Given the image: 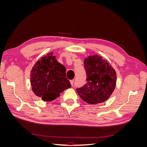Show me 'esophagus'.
<instances>
[{
    "label": "esophagus",
    "instance_id": "34e87169",
    "mask_svg": "<svg viewBox=\"0 0 147 147\" xmlns=\"http://www.w3.org/2000/svg\"><path fill=\"white\" fill-rule=\"evenodd\" d=\"M74 80H70V84H71V85L73 86V85H74Z\"/></svg>",
    "mask_w": 147,
    "mask_h": 147
}]
</instances>
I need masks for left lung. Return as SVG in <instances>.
Returning a JSON list of instances; mask_svg holds the SVG:
<instances>
[{
	"label": "left lung",
	"instance_id": "8db88e82",
	"mask_svg": "<svg viewBox=\"0 0 147 147\" xmlns=\"http://www.w3.org/2000/svg\"><path fill=\"white\" fill-rule=\"evenodd\" d=\"M87 83L77 88L81 98L90 104L104 102L112 95L117 82V74L113 67L100 56H89L84 61Z\"/></svg>",
	"mask_w": 147,
	"mask_h": 147
}]
</instances>
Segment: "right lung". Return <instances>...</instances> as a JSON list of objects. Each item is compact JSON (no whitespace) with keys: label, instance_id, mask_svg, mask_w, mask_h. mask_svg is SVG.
I'll use <instances>...</instances> for the list:
<instances>
[{"label":"right lung","instance_id":"1","mask_svg":"<svg viewBox=\"0 0 147 147\" xmlns=\"http://www.w3.org/2000/svg\"><path fill=\"white\" fill-rule=\"evenodd\" d=\"M65 71V67L57 61L53 53L42 57L30 71V83L34 94L47 102L59 97L60 93L71 87Z\"/></svg>","mask_w":147,"mask_h":147}]
</instances>
